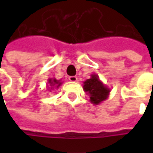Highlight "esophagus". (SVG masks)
Listing matches in <instances>:
<instances>
[{
  "instance_id": "34e87169",
  "label": "esophagus",
  "mask_w": 153,
  "mask_h": 153,
  "mask_svg": "<svg viewBox=\"0 0 153 153\" xmlns=\"http://www.w3.org/2000/svg\"><path fill=\"white\" fill-rule=\"evenodd\" d=\"M77 79H78V78H77V77H76V76H70V77H69V80H70V81H71V82H77Z\"/></svg>"
}]
</instances>
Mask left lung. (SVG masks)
<instances>
[{
    "instance_id": "obj_1",
    "label": "left lung",
    "mask_w": 153,
    "mask_h": 153,
    "mask_svg": "<svg viewBox=\"0 0 153 153\" xmlns=\"http://www.w3.org/2000/svg\"><path fill=\"white\" fill-rule=\"evenodd\" d=\"M83 90L89 95L90 102L99 105L109 97L111 89L103 83L96 74L91 75L89 79L83 82Z\"/></svg>"
}]
</instances>
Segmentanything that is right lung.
Masks as SVG:
<instances>
[{
    "label": "right lung",
    "instance_id": "1",
    "mask_svg": "<svg viewBox=\"0 0 153 153\" xmlns=\"http://www.w3.org/2000/svg\"><path fill=\"white\" fill-rule=\"evenodd\" d=\"M48 86H50V88H48V89H50V91L53 90L54 88L56 89L59 88V87L62 84L61 80H57L56 78H49L48 80Z\"/></svg>",
    "mask_w": 153,
    "mask_h": 153
}]
</instances>
